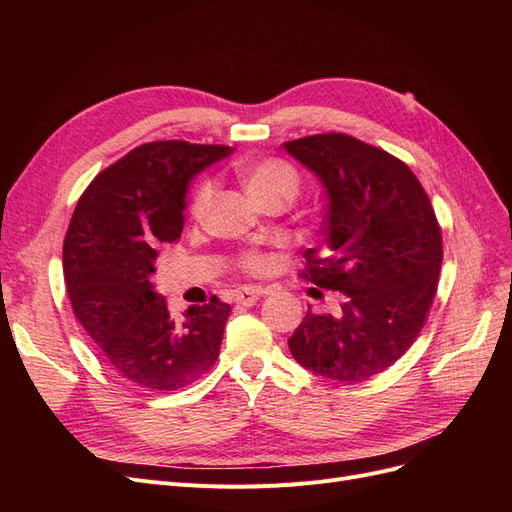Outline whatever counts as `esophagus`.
<instances>
[{"label": "esophagus", "instance_id": "obj_1", "mask_svg": "<svg viewBox=\"0 0 512 512\" xmlns=\"http://www.w3.org/2000/svg\"><path fill=\"white\" fill-rule=\"evenodd\" d=\"M262 294H265V290L258 288V286H245V288L237 290L235 303L243 305V307H250V305H254L262 297Z\"/></svg>", "mask_w": 512, "mask_h": 512}]
</instances>
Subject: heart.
<instances>
[{
  "instance_id": "b5f03b06",
  "label": "heart",
  "mask_w": 512,
  "mask_h": 512,
  "mask_svg": "<svg viewBox=\"0 0 512 512\" xmlns=\"http://www.w3.org/2000/svg\"><path fill=\"white\" fill-rule=\"evenodd\" d=\"M235 179L256 207H267L273 203L288 205L299 194L301 179L297 168L282 158H241L232 164ZM211 203V185L200 183L190 200V215L200 220L207 213ZM241 265L247 271H260L265 260L256 254L241 258Z\"/></svg>"
}]
</instances>
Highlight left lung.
Returning <instances> with one entry per match:
<instances>
[{"label": "left lung", "instance_id": "1", "mask_svg": "<svg viewBox=\"0 0 512 512\" xmlns=\"http://www.w3.org/2000/svg\"><path fill=\"white\" fill-rule=\"evenodd\" d=\"M327 192V247L305 252L303 280L346 294L288 339L294 361L337 382L391 367L421 333L442 267V232L421 181L380 147L331 132L284 143Z\"/></svg>", "mask_w": 512, "mask_h": 512}]
</instances>
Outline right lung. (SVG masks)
I'll return each mask as SVG.
<instances>
[{
	"label": "right lung",
	"mask_w": 512,
	"mask_h": 512,
	"mask_svg": "<svg viewBox=\"0 0 512 512\" xmlns=\"http://www.w3.org/2000/svg\"><path fill=\"white\" fill-rule=\"evenodd\" d=\"M226 145L156 141L104 168L76 203L64 241L74 316L121 378L177 391L218 361L230 305L211 297L173 318L153 292L162 243L181 237L192 177L230 156Z\"/></svg>",
	"instance_id": "right-lung-1"
}]
</instances>
